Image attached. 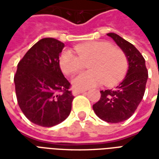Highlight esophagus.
Segmentation results:
<instances>
[{
	"instance_id": "obj_1",
	"label": "esophagus",
	"mask_w": 159,
	"mask_h": 159,
	"mask_svg": "<svg viewBox=\"0 0 159 159\" xmlns=\"http://www.w3.org/2000/svg\"><path fill=\"white\" fill-rule=\"evenodd\" d=\"M86 92V90H78V89H73L72 93L73 95H77V94H80V93H85Z\"/></svg>"
}]
</instances>
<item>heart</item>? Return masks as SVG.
I'll use <instances>...</instances> for the list:
<instances>
[{
  "instance_id": "1",
  "label": "heart",
  "mask_w": 159,
  "mask_h": 159,
  "mask_svg": "<svg viewBox=\"0 0 159 159\" xmlns=\"http://www.w3.org/2000/svg\"><path fill=\"white\" fill-rule=\"evenodd\" d=\"M77 56L65 51L59 57L60 69L66 75H70L83 67L88 62L89 71H83L72 79L74 88L84 90L101 83L111 86L118 83L128 70V59L119 48L111 47L104 41H90L74 47Z\"/></svg>"
}]
</instances>
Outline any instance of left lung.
I'll return each instance as SVG.
<instances>
[{
    "instance_id": "1",
    "label": "left lung",
    "mask_w": 159,
    "mask_h": 159,
    "mask_svg": "<svg viewBox=\"0 0 159 159\" xmlns=\"http://www.w3.org/2000/svg\"><path fill=\"white\" fill-rule=\"evenodd\" d=\"M123 50L129 62L126 76L113 89L101 90L100 100L93 106L94 112L107 123H117L129 119L142 100L148 73L142 54L130 42L115 33H108Z\"/></svg>"
}]
</instances>
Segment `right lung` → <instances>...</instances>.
Instances as JSON below:
<instances>
[{"instance_id": "1", "label": "right lung", "mask_w": 159, "mask_h": 159, "mask_svg": "<svg viewBox=\"0 0 159 159\" xmlns=\"http://www.w3.org/2000/svg\"><path fill=\"white\" fill-rule=\"evenodd\" d=\"M65 44L43 38L30 48L18 64L14 76L17 100L31 123L52 127L66 120L74 99L70 83L59 67Z\"/></svg>"}]
</instances>
